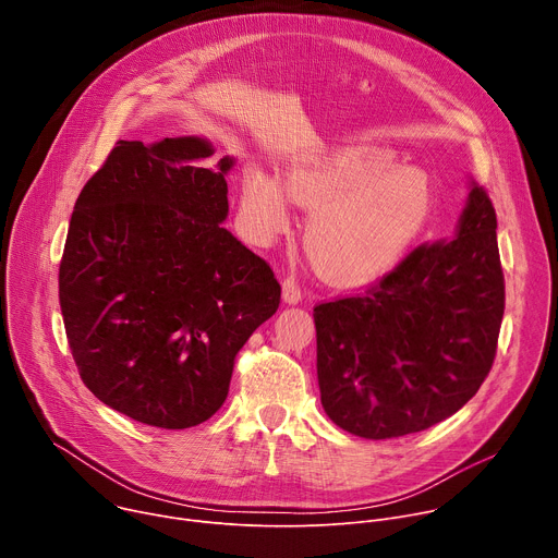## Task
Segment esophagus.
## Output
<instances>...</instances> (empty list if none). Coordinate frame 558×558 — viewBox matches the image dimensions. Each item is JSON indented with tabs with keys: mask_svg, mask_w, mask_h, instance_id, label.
I'll return each mask as SVG.
<instances>
[{
	"mask_svg": "<svg viewBox=\"0 0 558 558\" xmlns=\"http://www.w3.org/2000/svg\"><path fill=\"white\" fill-rule=\"evenodd\" d=\"M282 300L287 304H298L302 300V291H300V284L295 278H284L282 280Z\"/></svg>",
	"mask_w": 558,
	"mask_h": 558,
	"instance_id": "34e87169",
	"label": "esophagus"
}]
</instances>
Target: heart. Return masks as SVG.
I'll return each mask as SVG.
<instances>
[{
	"label": "heart",
	"instance_id": "obj_1",
	"mask_svg": "<svg viewBox=\"0 0 558 558\" xmlns=\"http://www.w3.org/2000/svg\"><path fill=\"white\" fill-rule=\"evenodd\" d=\"M282 183L258 170L243 179V214L258 238L282 233L291 201L308 209L302 243L340 287L375 282L400 267L428 231L437 196L428 177L397 168L390 149L340 145L293 161Z\"/></svg>",
	"mask_w": 558,
	"mask_h": 558
}]
</instances>
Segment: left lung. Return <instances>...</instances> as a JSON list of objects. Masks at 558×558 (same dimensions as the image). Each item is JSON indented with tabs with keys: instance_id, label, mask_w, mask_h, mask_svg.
Instances as JSON below:
<instances>
[{
	"instance_id": "1",
	"label": "left lung",
	"mask_w": 558,
	"mask_h": 558,
	"mask_svg": "<svg viewBox=\"0 0 558 558\" xmlns=\"http://www.w3.org/2000/svg\"><path fill=\"white\" fill-rule=\"evenodd\" d=\"M504 306L497 214L472 183L454 238L413 250L364 293L313 308L325 413L364 439L444 422L488 377Z\"/></svg>"
}]
</instances>
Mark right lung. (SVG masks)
Masks as SVG:
<instances>
[{
    "instance_id": "1",
    "label": "right lung",
    "mask_w": 558,
    "mask_h": 558,
    "mask_svg": "<svg viewBox=\"0 0 558 558\" xmlns=\"http://www.w3.org/2000/svg\"><path fill=\"white\" fill-rule=\"evenodd\" d=\"M207 138L119 141L74 203L59 304L74 364L99 400L181 430L225 402L233 360L276 313L271 267L233 238L227 172Z\"/></svg>"
}]
</instances>
